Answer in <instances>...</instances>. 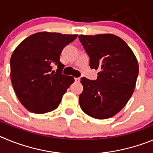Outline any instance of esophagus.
Returning a JSON list of instances; mask_svg holds the SVG:
<instances>
[{
  "label": "esophagus",
  "instance_id": "obj_1",
  "mask_svg": "<svg viewBox=\"0 0 153 153\" xmlns=\"http://www.w3.org/2000/svg\"><path fill=\"white\" fill-rule=\"evenodd\" d=\"M75 82H76V83H79V80H80V79H79V78H75Z\"/></svg>",
  "mask_w": 153,
  "mask_h": 153
}]
</instances>
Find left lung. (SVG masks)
Returning <instances> with one entry per match:
<instances>
[{
    "label": "left lung",
    "mask_w": 153,
    "mask_h": 153,
    "mask_svg": "<svg viewBox=\"0 0 153 153\" xmlns=\"http://www.w3.org/2000/svg\"><path fill=\"white\" fill-rule=\"evenodd\" d=\"M79 40L90 56V68L100 70L95 80L81 78V109L93 118H110L132 97L139 74L137 60L126 43L116 35H79Z\"/></svg>",
    "instance_id": "obj_1"
}]
</instances>
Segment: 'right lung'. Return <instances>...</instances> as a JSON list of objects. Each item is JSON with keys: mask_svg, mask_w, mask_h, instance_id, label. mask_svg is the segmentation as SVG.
<instances>
[{"mask_svg": "<svg viewBox=\"0 0 153 153\" xmlns=\"http://www.w3.org/2000/svg\"><path fill=\"white\" fill-rule=\"evenodd\" d=\"M77 35L39 32L23 40L10 57V79L23 106L30 112L42 114L58 107L63 94L74 82L62 74V51ZM58 67L56 72L52 67Z\"/></svg>", "mask_w": 153, "mask_h": 153, "instance_id": "1", "label": "right lung"}]
</instances>
